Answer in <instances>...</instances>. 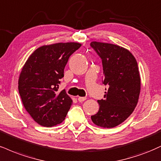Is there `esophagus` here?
<instances>
[{
    "mask_svg": "<svg viewBox=\"0 0 161 161\" xmlns=\"http://www.w3.org/2000/svg\"><path fill=\"white\" fill-rule=\"evenodd\" d=\"M87 99V98L86 97H78V100L79 102H83L85 101Z\"/></svg>",
    "mask_w": 161,
    "mask_h": 161,
    "instance_id": "obj_1",
    "label": "esophagus"
}]
</instances>
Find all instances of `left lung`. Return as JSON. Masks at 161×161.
<instances>
[{"label": "left lung", "instance_id": "left-lung-1", "mask_svg": "<svg viewBox=\"0 0 161 161\" xmlns=\"http://www.w3.org/2000/svg\"><path fill=\"white\" fill-rule=\"evenodd\" d=\"M90 45L102 60L103 83L108 86L105 99L97 100L99 111L91 118L94 125L112 128L124 122L138 103L141 88L138 64L132 53L121 46L96 41Z\"/></svg>", "mask_w": 161, "mask_h": 161}]
</instances>
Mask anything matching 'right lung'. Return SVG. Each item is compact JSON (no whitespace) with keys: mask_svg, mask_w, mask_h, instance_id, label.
<instances>
[{"mask_svg":"<svg viewBox=\"0 0 161 161\" xmlns=\"http://www.w3.org/2000/svg\"><path fill=\"white\" fill-rule=\"evenodd\" d=\"M82 46L58 42L42 46L29 56L19 79V92L26 111L43 127L61 124L73 103L65 90L58 92L68 59Z\"/></svg>","mask_w":161,"mask_h":161,"instance_id":"add662e5","label":"right lung"}]
</instances>
